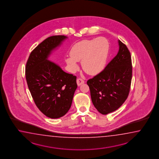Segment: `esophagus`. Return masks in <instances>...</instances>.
I'll use <instances>...</instances> for the list:
<instances>
[{"instance_id": "34e87169", "label": "esophagus", "mask_w": 159, "mask_h": 159, "mask_svg": "<svg viewBox=\"0 0 159 159\" xmlns=\"http://www.w3.org/2000/svg\"><path fill=\"white\" fill-rule=\"evenodd\" d=\"M84 81L83 80V79H82L81 78H79L77 80V84H78V86H80L81 84H84Z\"/></svg>"}]
</instances>
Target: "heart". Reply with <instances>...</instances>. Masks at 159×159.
Here are the masks:
<instances>
[{"label": "heart", "instance_id": "heart-1", "mask_svg": "<svg viewBox=\"0 0 159 159\" xmlns=\"http://www.w3.org/2000/svg\"><path fill=\"white\" fill-rule=\"evenodd\" d=\"M108 51V41L103 37L84 40L71 47L70 56L65 60L71 71L77 70V61H81L82 67L86 73L97 75L105 68Z\"/></svg>", "mask_w": 159, "mask_h": 159}]
</instances>
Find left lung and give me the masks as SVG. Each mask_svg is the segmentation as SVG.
I'll return each instance as SVG.
<instances>
[{
	"label": "left lung",
	"mask_w": 159,
	"mask_h": 159,
	"mask_svg": "<svg viewBox=\"0 0 159 159\" xmlns=\"http://www.w3.org/2000/svg\"><path fill=\"white\" fill-rule=\"evenodd\" d=\"M119 50L105 69L87 81L91 101L97 110L106 115L118 109L129 96L132 80L131 56L119 40Z\"/></svg>",
	"instance_id": "left-lung-1"
}]
</instances>
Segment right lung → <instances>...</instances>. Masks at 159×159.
Masks as SVG:
<instances>
[{"instance_id": "add662e5", "label": "right lung", "mask_w": 159, "mask_h": 159, "mask_svg": "<svg viewBox=\"0 0 159 159\" xmlns=\"http://www.w3.org/2000/svg\"><path fill=\"white\" fill-rule=\"evenodd\" d=\"M66 38L63 35L48 37L31 52L25 66L26 81L34 102L50 118L68 112L77 88L76 76L47 60L51 51Z\"/></svg>"}]
</instances>
